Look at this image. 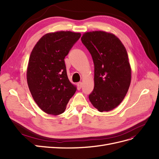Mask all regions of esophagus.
Instances as JSON below:
<instances>
[{
  "label": "esophagus",
  "mask_w": 159,
  "mask_h": 159,
  "mask_svg": "<svg viewBox=\"0 0 159 159\" xmlns=\"http://www.w3.org/2000/svg\"><path fill=\"white\" fill-rule=\"evenodd\" d=\"M76 85H77V89H78L79 90H80V89L83 87V83L81 82H79L76 84Z\"/></svg>",
  "instance_id": "esophagus-1"
}]
</instances>
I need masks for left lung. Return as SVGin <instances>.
<instances>
[{
    "label": "left lung",
    "instance_id": "left-lung-1",
    "mask_svg": "<svg viewBox=\"0 0 159 159\" xmlns=\"http://www.w3.org/2000/svg\"><path fill=\"white\" fill-rule=\"evenodd\" d=\"M81 41L95 67L94 89L89 99L100 112L113 110L124 100L131 83L125 48L117 36L103 31L85 32Z\"/></svg>",
    "mask_w": 159,
    "mask_h": 159
}]
</instances>
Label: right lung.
Wrapping results in <instances>:
<instances>
[{
	"label": "right lung",
	"mask_w": 159,
	"mask_h": 159,
	"mask_svg": "<svg viewBox=\"0 0 159 159\" xmlns=\"http://www.w3.org/2000/svg\"><path fill=\"white\" fill-rule=\"evenodd\" d=\"M81 34L56 31L43 35L35 45L27 68V81L35 102L43 111L64 113L76 88L68 80L64 58Z\"/></svg>",
	"instance_id": "add662e5"
}]
</instances>
